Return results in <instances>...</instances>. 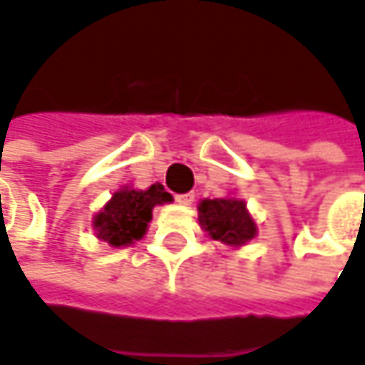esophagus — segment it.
Here are the masks:
<instances>
[{
	"instance_id": "obj_1",
	"label": "esophagus",
	"mask_w": 365,
	"mask_h": 365,
	"mask_svg": "<svg viewBox=\"0 0 365 365\" xmlns=\"http://www.w3.org/2000/svg\"><path fill=\"white\" fill-rule=\"evenodd\" d=\"M175 202L183 205V207H190L194 202V192H185V194H178L175 196Z\"/></svg>"
}]
</instances>
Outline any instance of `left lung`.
Returning <instances> with one entry per match:
<instances>
[{"label": "left lung", "mask_w": 365, "mask_h": 365, "mask_svg": "<svg viewBox=\"0 0 365 365\" xmlns=\"http://www.w3.org/2000/svg\"><path fill=\"white\" fill-rule=\"evenodd\" d=\"M198 221L213 240L230 247H242L257 236V223L247 211V202L234 196L202 200Z\"/></svg>", "instance_id": "1"}]
</instances>
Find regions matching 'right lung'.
Here are the masks:
<instances>
[{
  "label": "right lung",
  "mask_w": 365,
  "mask_h": 365,
  "mask_svg": "<svg viewBox=\"0 0 365 365\" xmlns=\"http://www.w3.org/2000/svg\"><path fill=\"white\" fill-rule=\"evenodd\" d=\"M171 200L173 196L165 192L160 183L150 185L148 190H133L123 185L104 205V209L93 217L96 236L116 249L129 247L144 238L152 219V209Z\"/></svg>",
  "instance_id": "add662e5"
}]
</instances>
